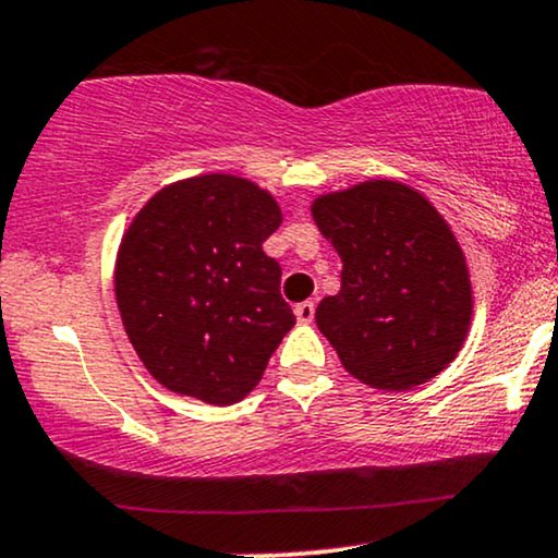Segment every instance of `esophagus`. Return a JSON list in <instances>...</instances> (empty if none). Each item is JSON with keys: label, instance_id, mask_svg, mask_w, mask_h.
<instances>
[{"label": "esophagus", "instance_id": "esophagus-1", "mask_svg": "<svg viewBox=\"0 0 558 558\" xmlns=\"http://www.w3.org/2000/svg\"><path fill=\"white\" fill-rule=\"evenodd\" d=\"M314 301H301V304H296V319L301 322V325H308V322L314 319Z\"/></svg>", "mask_w": 558, "mask_h": 558}]
</instances>
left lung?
<instances>
[{
	"instance_id": "left-lung-1",
	"label": "left lung",
	"mask_w": 558,
	"mask_h": 558,
	"mask_svg": "<svg viewBox=\"0 0 558 558\" xmlns=\"http://www.w3.org/2000/svg\"><path fill=\"white\" fill-rule=\"evenodd\" d=\"M314 223L343 259L340 293L317 306V327L348 374L402 392L460 351L471 327L468 265L424 194L400 181H364L312 205Z\"/></svg>"
}]
</instances>
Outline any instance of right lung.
<instances>
[{
	"instance_id": "right-lung-1",
	"label": "right lung",
	"mask_w": 558,
	"mask_h": 558,
	"mask_svg": "<svg viewBox=\"0 0 558 558\" xmlns=\"http://www.w3.org/2000/svg\"><path fill=\"white\" fill-rule=\"evenodd\" d=\"M280 207L252 181L207 173L166 186L124 233L117 304L147 372L171 392L231 405L296 325L262 252Z\"/></svg>"
}]
</instances>
